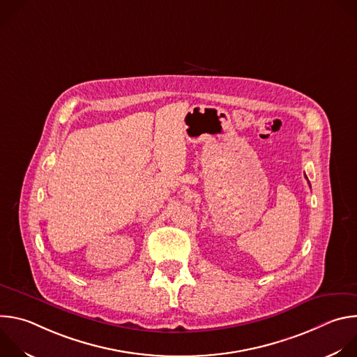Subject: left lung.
Wrapping results in <instances>:
<instances>
[{
	"mask_svg": "<svg viewBox=\"0 0 357 357\" xmlns=\"http://www.w3.org/2000/svg\"><path fill=\"white\" fill-rule=\"evenodd\" d=\"M305 178H307V176H305ZM307 179H308V178H307Z\"/></svg>",
	"mask_w": 357,
	"mask_h": 357,
	"instance_id": "obj_1",
	"label": "left lung"
}]
</instances>
